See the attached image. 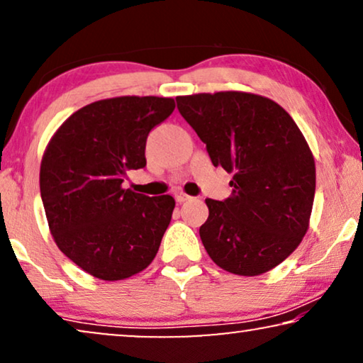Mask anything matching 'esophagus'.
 I'll return each mask as SVG.
<instances>
[{
	"instance_id": "esophagus-1",
	"label": "esophagus",
	"mask_w": 363,
	"mask_h": 363,
	"mask_svg": "<svg viewBox=\"0 0 363 363\" xmlns=\"http://www.w3.org/2000/svg\"><path fill=\"white\" fill-rule=\"evenodd\" d=\"M175 200L178 201V203H185L186 200H190V196H188V195H185V193H177V195H175Z\"/></svg>"
}]
</instances>
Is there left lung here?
<instances>
[{
  "label": "left lung",
  "instance_id": "8db88e82",
  "mask_svg": "<svg viewBox=\"0 0 363 363\" xmlns=\"http://www.w3.org/2000/svg\"><path fill=\"white\" fill-rule=\"evenodd\" d=\"M177 106L213 165L233 173L230 198H206L203 246L221 269L264 274L309 230L315 163L304 135L279 104L257 94H193L177 97Z\"/></svg>",
  "mask_w": 363,
  "mask_h": 363
}]
</instances>
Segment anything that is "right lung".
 <instances>
[{
  "instance_id": "1",
  "label": "right lung",
  "mask_w": 363,
  "mask_h": 363,
  "mask_svg": "<svg viewBox=\"0 0 363 363\" xmlns=\"http://www.w3.org/2000/svg\"><path fill=\"white\" fill-rule=\"evenodd\" d=\"M175 108L170 97L122 96L74 112L49 140L39 188L59 250L102 281L127 279L157 256L175 200L123 188L147 165L150 130Z\"/></svg>"
}]
</instances>
